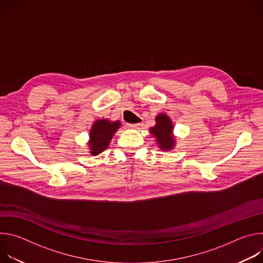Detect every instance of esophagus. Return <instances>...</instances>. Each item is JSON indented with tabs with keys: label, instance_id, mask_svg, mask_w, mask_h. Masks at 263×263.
<instances>
[{
	"label": "esophagus",
	"instance_id": "1",
	"mask_svg": "<svg viewBox=\"0 0 263 263\" xmlns=\"http://www.w3.org/2000/svg\"><path fill=\"white\" fill-rule=\"evenodd\" d=\"M142 126L141 123H136V124H128L127 127L130 129H140V127Z\"/></svg>",
	"mask_w": 263,
	"mask_h": 263
}]
</instances>
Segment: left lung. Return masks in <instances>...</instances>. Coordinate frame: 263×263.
<instances>
[{
    "label": "left lung",
    "mask_w": 263,
    "mask_h": 263,
    "mask_svg": "<svg viewBox=\"0 0 263 263\" xmlns=\"http://www.w3.org/2000/svg\"><path fill=\"white\" fill-rule=\"evenodd\" d=\"M149 131L154 137H156V141L162 149L166 151V149L173 148L175 144V140L172 135L173 124L167 116L160 114L156 118V126L149 129Z\"/></svg>",
    "instance_id": "1"
}]
</instances>
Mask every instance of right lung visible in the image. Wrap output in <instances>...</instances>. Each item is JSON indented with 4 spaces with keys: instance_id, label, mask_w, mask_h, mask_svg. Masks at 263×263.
I'll use <instances>...</instances> for the list:
<instances>
[{
    "instance_id": "add662e5",
    "label": "right lung",
    "mask_w": 263,
    "mask_h": 263,
    "mask_svg": "<svg viewBox=\"0 0 263 263\" xmlns=\"http://www.w3.org/2000/svg\"><path fill=\"white\" fill-rule=\"evenodd\" d=\"M120 126L121 123L119 121L115 123H111L107 120L96 121L89 134L90 153L92 155H98L107 148L112 136H114Z\"/></svg>"
}]
</instances>
